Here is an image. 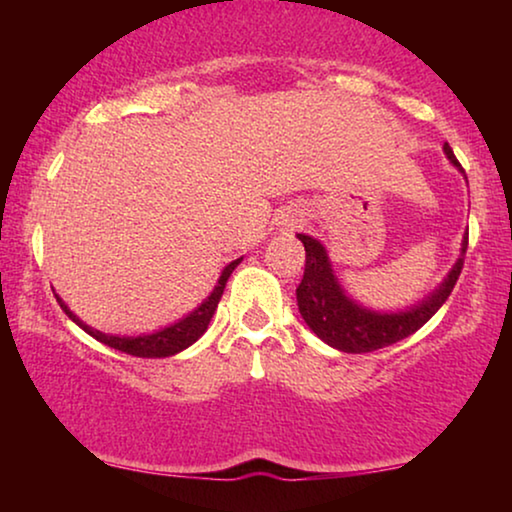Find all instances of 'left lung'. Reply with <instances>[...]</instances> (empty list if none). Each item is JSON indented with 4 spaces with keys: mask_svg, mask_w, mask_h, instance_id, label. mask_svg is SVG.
<instances>
[{
    "mask_svg": "<svg viewBox=\"0 0 512 512\" xmlns=\"http://www.w3.org/2000/svg\"><path fill=\"white\" fill-rule=\"evenodd\" d=\"M447 158L454 165H459V160L454 158V151L450 144H445ZM298 240L305 247V272L300 279L296 298H298V310L300 317L305 319V324L319 335L326 345H331L340 352L347 354H366L375 352V349L389 347L394 342L408 338L415 331H419L433 314H436L457 284L464 268V256L468 249V233L464 237V247H461L459 261L454 263L450 275L429 298L412 307L408 312L398 314H377L370 310H363L349 300L342 293L340 284L335 282L331 263H328L326 249L321 247L317 240L307 235H298Z\"/></svg>",
    "mask_w": 512,
    "mask_h": 512,
    "instance_id": "obj_1",
    "label": "left lung"
}]
</instances>
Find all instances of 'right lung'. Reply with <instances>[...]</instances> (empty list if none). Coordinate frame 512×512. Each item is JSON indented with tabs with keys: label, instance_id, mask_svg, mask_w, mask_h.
<instances>
[{
	"label": "right lung",
	"instance_id": "right-lung-1",
	"mask_svg": "<svg viewBox=\"0 0 512 512\" xmlns=\"http://www.w3.org/2000/svg\"><path fill=\"white\" fill-rule=\"evenodd\" d=\"M240 261H242V258H237V261L226 265V270L221 272L219 284H216V289L212 291V296H209L205 303L198 307V310L188 314L186 319H181L174 326H167V328H163V331H158V333L137 335V338H118V335H104L100 331H95V328H90V326L83 324V321L76 317V314L69 312L67 305L62 303L58 296H55V298H58V303H60L62 310H65L67 317L72 319V321H76V324H79L88 335H93L95 340H100V342H104V345L118 349V352L132 354V356H142V359H163V356H172V354L181 352V349L191 347L193 342L198 340L200 335L207 331L209 321H212V317H214L216 305H219V300L223 296V289H226V282H228L230 272H233L237 265H240Z\"/></svg>",
	"mask_w": 512,
	"mask_h": 512
}]
</instances>
